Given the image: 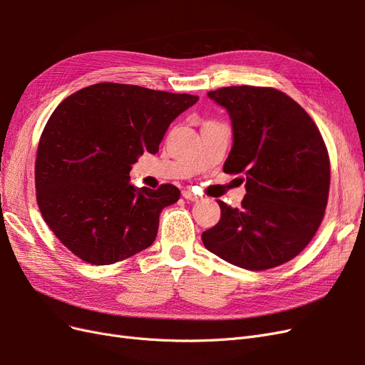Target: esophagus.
<instances>
[{"label":"esophagus","mask_w":365,"mask_h":365,"mask_svg":"<svg viewBox=\"0 0 365 365\" xmlns=\"http://www.w3.org/2000/svg\"><path fill=\"white\" fill-rule=\"evenodd\" d=\"M182 196L185 197L187 201H197V200H200V196H197L196 193H193L192 190H184Z\"/></svg>","instance_id":"1"}]
</instances>
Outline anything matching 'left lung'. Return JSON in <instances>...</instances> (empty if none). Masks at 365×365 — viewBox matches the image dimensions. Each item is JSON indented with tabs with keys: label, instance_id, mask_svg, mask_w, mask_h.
<instances>
[{
	"label": "left lung",
	"instance_id": "1",
	"mask_svg": "<svg viewBox=\"0 0 365 365\" xmlns=\"http://www.w3.org/2000/svg\"><path fill=\"white\" fill-rule=\"evenodd\" d=\"M208 97L233 125L225 173L247 175L239 208L222 201L219 222L202 233L208 251L250 271L275 268L300 254L322 224L330 161L304 109L268 86H225Z\"/></svg>",
	"mask_w": 365,
	"mask_h": 365
}]
</instances>
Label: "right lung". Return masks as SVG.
I'll return each mask as SVG.
<instances>
[{
	"mask_svg": "<svg viewBox=\"0 0 365 365\" xmlns=\"http://www.w3.org/2000/svg\"><path fill=\"white\" fill-rule=\"evenodd\" d=\"M197 98L103 82L54 109L36 153V201L50 230L77 257L111 264L153 244L161 210L180 200V189H135L129 172L146 150L158 152L172 121Z\"/></svg>",
	"mask_w": 365,
	"mask_h": 365,
	"instance_id": "1",
	"label": "right lung"
}]
</instances>
